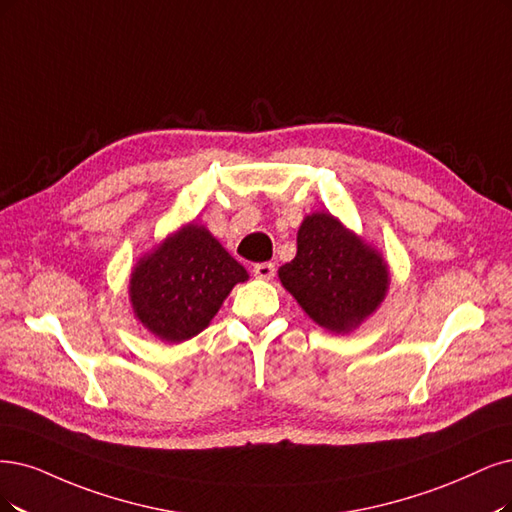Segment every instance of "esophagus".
<instances>
[{
    "instance_id": "34e87169",
    "label": "esophagus",
    "mask_w": 512,
    "mask_h": 512,
    "mask_svg": "<svg viewBox=\"0 0 512 512\" xmlns=\"http://www.w3.org/2000/svg\"><path fill=\"white\" fill-rule=\"evenodd\" d=\"M274 272H276V268H274V263H270V261L255 263V268H253L255 278H261V280H270L274 276Z\"/></svg>"
}]
</instances>
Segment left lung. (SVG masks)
Returning <instances> with one entry per match:
<instances>
[{
	"label": "left lung",
	"mask_w": 512,
	"mask_h": 512,
	"mask_svg": "<svg viewBox=\"0 0 512 512\" xmlns=\"http://www.w3.org/2000/svg\"><path fill=\"white\" fill-rule=\"evenodd\" d=\"M278 276L306 314L335 333L361 325L388 289V268L380 253L329 213L304 219L297 232V255Z\"/></svg>",
	"instance_id": "obj_1"
}]
</instances>
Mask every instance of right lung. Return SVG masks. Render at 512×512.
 I'll return each mask as SVG.
<instances>
[{"label": "right lung", "mask_w": 512, "mask_h": 512, "mask_svg": "<svg viewBox=\"0 0 512 512\" xmlns=\"http://www.w3.org/2000/svg\"><path fill=\"white\" fill-rule=\"evenodd\" d=\"M246 278L211 232L189 223L137 263L130 301L151 333L179 344L206 329L236 282Z\"/></svg>", "instance_id": "add662e5"}]
</instances>
